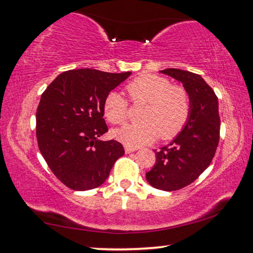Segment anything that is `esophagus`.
Instances as JSON below:
<instances>
[{"label": "esophagus", "instance_id": "obj_1", "mask_svg": "<svg viewBox=\"0 0 253 253\" xmlns=\"http://www.w3.org/2000/svg\"><path fill=\"white\" fill-rule=\"evenodd\" d=\"M124 150H126V154H130V153H132V151H135L137 150V148H135V147H131V146H124Z\"/></svg>", "mask_w": 253, "mask_h": 253}]
</instances>
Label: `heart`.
I'll return each mask as SVG.
<instances>
[{
	"mask_svg": "<svg viewBox=\"0 0 253 253\" xmlns=\"http://www.w3.org/2000/svg\"><path fill=\"white\" fill-rule=\"evenodd\" d=\"M126 91L134 105H146L140 116L143 123L116 132V137L127 146L147 145L158 137L174 139L189 121L191 102L188 90L180 84H172L165 77L139 76L127 84ZM103 111L107 121L114 126H122L129 118V104L116 91L105 97Z\"/></svg>",
	"mask_w": 253,
	"mask_h": 253,
	"instance_id": "obj_1",
	"label": "heart"
}]
</instances>
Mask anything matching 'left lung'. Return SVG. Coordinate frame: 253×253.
<instances>
[{
	"instance_id": "obj_1",
	"label": "left lung",
	"mask_w": 253,
	"mask_h": 253,
	"mask_svg": "<svg viewBox=\"0 0 253 253\" xmlns=\"http://www.w3.org/2000/svg\"><path fill=\"white\" fill-rule=\"evenodd\" d=\"M162 73L183 84L191 112L181 133L169 145L154 150L156 163L146 178L154 188L176 191L196 181L215 156L220 130L218 98L197 73L180 69H166Z\"/></svg>"
}]
</instances>
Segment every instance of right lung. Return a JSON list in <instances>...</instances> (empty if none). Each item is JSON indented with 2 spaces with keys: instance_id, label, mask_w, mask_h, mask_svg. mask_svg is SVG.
<instances>
[{
  "instance_id": "right-lung-1",
  "label": "right lung",
  "mask_w": 253,
  "mask_h": 253,
  "mask_svg": "<svg viewBox=\"0 0 253 253\" xmlns=\"http://www.w3.org/2000/svg\"><path fill=\"white\" fill-rule=\"evenodd\" d=\"M131 72L95 69L62 72L42 92L36 113V135L42 157L65 186L86 191L103 184L124 155L116 140L102 141L108 127L103 103Z\"/></svg>"
}]
</instances>
